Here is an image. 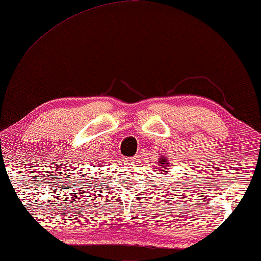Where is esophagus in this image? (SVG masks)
<instances>
[{"instance_id":"34e87169","label":"esophagus","mask_w":261,"mask_h":261,"mask_svg":"<svg viewBox=\"0 0 261 261\" xmlns=\"http://www.w3.org/2000/svg\"><path fill=\"white\" fill-rule=\"evenodd\" d=\"M124 161L127 163H132V162H138V158L134 156V158H125Z\"/></svg>"}]
</instances>
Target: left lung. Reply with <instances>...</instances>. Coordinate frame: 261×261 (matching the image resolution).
I'll return each mask as SVG.
<instances>
[{"label":"left lung","mask_w":261,"mask_h":261,"mask_svg":"<svg viewBox=\"0 0 261 261\" xmlns=\"http://www.w3.org/2000/svg\"><path fill=\"white\" fill-rule=\"evenodd\" d=\"M159 165L161 166V168H165V169H167V159L166 156L161 158L160 160H159Z\"/></svg>","instance_id":"obj_1"}]
</instances>
